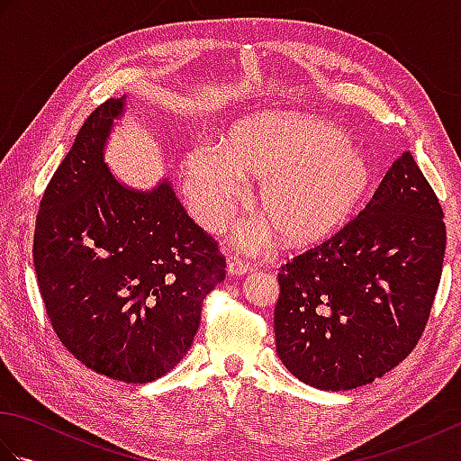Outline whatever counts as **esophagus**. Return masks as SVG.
Listing matches in <instances>:
<instances>
[{
	"instance_id": "1",
	"label": "esophagus",
	"mask_w": 461,
	"mask_h": 461,
	"mask_svg": "<svg viewBox=\"0 0 461 461\" xmlns=\"http://www.w3.org/2000/svg\"><path fill=\"white\" fill-rule=\"evenodd\" d=\"M249 269H251L249 261L241 259L240 256H236V253L228 256V273H230V276H246Z\"/></svg>"
}]
</instances>
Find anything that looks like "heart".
<instances>
[{
  "label": "heart",
  "mask_w": 461,
  "mask_h": 461,
  "mask_svg": "<svg viewBox=\"0 0 461 461\" xmlns=\"http://www.w3.org/2000/svg\"><path fill=\"white\" fill-rule=\"evenodd\" d=\"M240 174L261 180L258 210L291 248L311 246L337 231L370 184L366 156L345 142V134L297 113L249 116L233 126L221 146L198 142L185 152L184 190L203 225L218 228L228 218L241 194Z\"/></svg>",
  "instance_id": "obj_1"
}]
</instances>
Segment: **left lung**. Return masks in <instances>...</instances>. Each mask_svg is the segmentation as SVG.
Returning a JSON list of instances; mask_svg holds the SVG:
<instances>
[{
  "label": "left lung",
  "instance_id": "8db88e82",
  "mask_svg": "<svg viewBox=\"0 0 461 461\" xmlns=\"http://www.w3.org/2000/svg\"><path fill=\"white\" fill-rule=\"evenodd\" d=\"M446 253L444 212L404 152L357 218L277 273V355L321 390L384 376L418 345Z\"/></svg>",
  "mask_w": 461,
  "mask_h": 461
}]
</instances>
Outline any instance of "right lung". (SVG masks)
Wrapping results in <instances>:
<instances>
[{"label":"right lung","instance_id":"1","mask_svg":"<svg viewBox=\"0 0 461 461\" xmlns=\"http://www.w3.org/2000/svg\"><path fill=\"white\" fill-rule=\"evenodd\" d=\"M122 109L124 99L96 106L47 184L33 266L63 347L99 375L144 384L190 350L225 258L168 182L134 192L106 168L103 149Z\"/></svg>","mask_w":461,"mask_h":461}]
</instances>
